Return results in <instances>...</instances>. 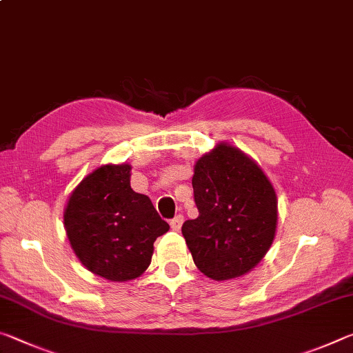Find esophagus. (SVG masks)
Wrapping results in <instances>:
<instances>
[{
    "label": "esophagus",
    "mask_w": 353,
    "mask_h": 353,
    "mask_svg": "<svg viewBox=\"0 0 353 353\" xmlns=\"http://www.w3.org/2000/svg\"><path fill=\"white\" fill-rule=\"evenodd\" d=\"M170 224H171V229H172V230L179 232V230H181L182 224H183V216H182V214H177V216H176L174 219H171Z\"/></svg>",
    "instance_id": "obj_1"
}]
</instances>
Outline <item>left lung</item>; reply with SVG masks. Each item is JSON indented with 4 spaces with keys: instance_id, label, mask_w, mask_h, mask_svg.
<instances>
[{
    "instance_id": "obj_1",
    "label": "left lung",
    "mask_w": 353,
    "mask_h": 353,
    "mask_svg": "<svg viewBox=\"0 0 353 353\" xmlns=\"http://www.w3.org/2000/svg\"><path fill=\"white\" fill-rule=\"evenodd\" d=\"M196 219L182 235L194 265L218 282L241 277L270 250L277 227V196L270 179L235 146L219 143L194 165Z\"/></svg>"
}]
</instances>
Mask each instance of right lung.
Wrapping results in <instances>:
<instances>
[{"instance_id": "obj_1", "label": "right lung", "mask_w": 353, "mask_h": 353, "mask_svg": "<svg viewBox=\"0 0 353 353\" xmlns=\"http://www.w3.org/2000/svg\"><path fill=\"white\" fill-rule=\"evenodd\" d=\"M128 163L103 165L70 194L63 225L77 259L110 282L140 277L152 259L154 241L170 225L151 199L130 188Z\"/></svg>"}]
</instances>
